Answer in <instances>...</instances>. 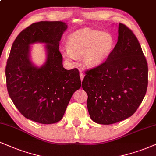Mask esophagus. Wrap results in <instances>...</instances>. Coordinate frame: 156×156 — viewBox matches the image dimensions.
<instances>
[{"label":"esophagus","instance_id":"34e87169","mask_svg":"<svg viewBox=\"0 0 156 156\" xmlns=\"http://www.w3.org/2000/svg\"><path fill=\"white\" fill-rule=\"evenodd\" d=\"M80 79H81V81H82V80H83V79H84V74L83 73H82V72H80Z\"/></svg>","mask_w":156,"mask_h":156}]
</instances>
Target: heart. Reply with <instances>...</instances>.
<instances>
[{
  "label": "heart",
  "mask_w": 156,
  "mask_h": 156,
  "mask_svg": "<svg viewBox=\"0 0 156 156\" xmlns=\"http://www.w3.org/2000/svg\"><path fill=\"white\" fill-rule=\"evenodd\" d=\"M68 48L62 49L63 54L69 60L83 55L87 66L95 67L108 58L114 47L115 40L108 32L85 28L73 32L67 40Z\"/></svg>",
  "instance_id": "obj_1"
}]
</instances>
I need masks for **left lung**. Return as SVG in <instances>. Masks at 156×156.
I'll list each match as a JSON object with an SVG mask.
<instances>
[{
  "instance_id": "left-lung-1",
  "label": "left lung",
  "mask_w": 156,
  "mask_h": 156,
  "mask_svg": "<svg viewBox=\"0 0 156 156\" xmlns=\"http://www.w3.org/2000/svg\"><path fill=\"white\" fill-rule=\"evenodd\" d=\"M147 76V61L137 38L119 23L118 41L111 54L87 71L82 81L92 120L111 124L132 116L146 94Z\"/></svg>"
}]
</instances>
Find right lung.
<instances>
[{"label": "right lung", "mask_w": 156, "mask_h": 156, "mask_svg": "<svg viewBox=\"0 0 156 156\" xmlns=\"http://www.w3.org/2000/svg\"><path fill=\"white\" fill-rule=\"evenodd\" d=\"M67 27L61 21L34 23L17 36L7 61L11 99L25 118L40 124L59 122L72 95L81 87L78 69L63 67L59 43ZM37 42L46 44V61L41 67L30 58V45Z\"/></svg>", "instance_id": "add662e5"}]
</instances>
